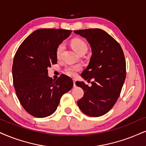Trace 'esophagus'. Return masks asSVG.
Returning a JSON list of instances; mask_svg holds the SVG:
<instances>
[{"instance_id":"obj_1","label":"esophagus","mask_w":146,"mask_h":146,"mask_svg":"<svg viewBox=\"0 0 146 146\" xmlns=\"http://www.w3.org/2000/svg\"><path fill=\"white\" fill-rule=\"evenodd\" d=\"M73 82H74V87H76V80L73 79Z\"/></svg>"}]
</instances>
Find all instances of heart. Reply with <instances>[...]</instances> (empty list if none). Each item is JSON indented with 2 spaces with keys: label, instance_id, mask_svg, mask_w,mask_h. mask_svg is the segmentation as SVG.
Here are the masks:
<instances>
[{
  "label": "heart",
  "instance_id": "heart-1",
  "mask_svg": "<svg viewBox=\"0 0 146 146\" xmlns=\"http://www.w3.org/2000/svg\"><path fill=\"white\" fill-rule=\"evenodd\" d=\"M71 45L73 49L74 50L76 53H79L82 51H87V45L86 42L80 38H74L71 41ZM64 49V44L61 43L57 46L56 51V55L57 58H59L62 55V53ZM82 66L80 64L76 65H72V66H67L64 69L65 72L66 74L69 75L70 76H74L76 75L77 72L81 70Z\"/></svg>",
  "mask_w": 146,
  "mask_h": 146
}]
</instances>
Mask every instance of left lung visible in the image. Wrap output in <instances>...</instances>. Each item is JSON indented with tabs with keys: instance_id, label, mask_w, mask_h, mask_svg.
Here are the masks:
<instances>
[{
	"instance_id": "1",
	"label": "left lung",
	"mask_w": 146,
	"mask_h": 146,
	"mask_svg": "<svg viewBox=\"0 0 146 146\" xmlns=\"http://www.w3.org/2000/svg\"><path fill=\"white\" fill-rule=\"evenodd\" d=\"M90 44L92 56L81 76L91 80V87L83 82L76 84L84 91L77 102L84 114L91 117L104 115L119 98L126 78V62L120 44L107 32L99 28L75 30Z\"/></svg>"
}]
</instances>
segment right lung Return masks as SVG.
I'll return each mask as SVG.
<instances>
[{"label": "right lung", "instance_id": "1", "mask_svg": "<svg viewBox=\"0 0 146 146\" xmlns=\"http://www.w3.org/2000/svg\"><path fill=\"white\" fill-rule=\"evenodd\" d=\"M72 30L39 29L23 41L16 52L12 67L16 95L25 110L44 118L56 110L61 98L73 87L71 78L62 74L56 80L48 76V68L56 64L59 44Z\"/></svg>", "mask_w": 146, "mask_h": 146}]
</instances>
